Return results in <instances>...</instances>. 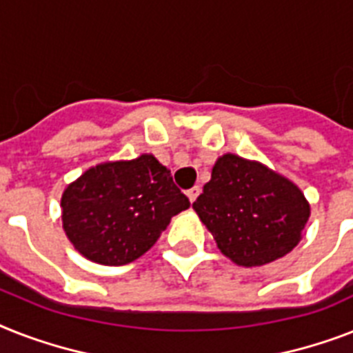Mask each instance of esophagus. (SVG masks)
Here are the masks:
<instances>
[{
    "instance_id": "obj_1",
    "label": "esophagus",
    "mask_w": 353,
    "mask_h": 353,
    "mask_svg": "<svg viewBox=\"0 0 353 353\" xmlns=\"http://www.w3.org/2000/svg\"><path fill=\"white\" fill-rule=\"evenodd\" d=\"M201 194V188L199 186H194V188H190V190L186 192V196H188V199H190V203H194L197 199V196Z\"/></svg>"
}]
</instances>
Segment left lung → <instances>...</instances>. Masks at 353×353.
Masks as SVG:
<instances>
[{
    "label": "left lung",
    "instance_id": "8db88e82",
    "mask_svg": "<svg viewBox=\"0 0 353 353\" xmlns=\"http://www.w3.org/2000/svg\"><path fill=\"white\" fill-rule=\"evenodd\" d=\"M192 206L219 250L241 266L286 256L310 216V205L294 183L234 154L217 159Z\"/></svg>",
    "mask_w": 353,
    "mask_h": 353
}]
</instances>
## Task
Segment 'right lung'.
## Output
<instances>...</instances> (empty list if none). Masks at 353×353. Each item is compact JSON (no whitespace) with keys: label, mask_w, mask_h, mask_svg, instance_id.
Instances as JSON below:
<instances>
[{"label":"right lung","mask_w":353,"mask_h":353,"mask_svg":"<svg viewBox=\"0 0 353 353\" xmlns=\"http://www.w3.org/2000/svg\"><path fill=\"white\" fill-rule=\"evenodd\" d=\"M190 206L170 170L143 154L88 168L63 192V228L79 254L107 266L150 250L170 219Z\"/></svg>","instance_id":"obj_1"}]
</instances>
